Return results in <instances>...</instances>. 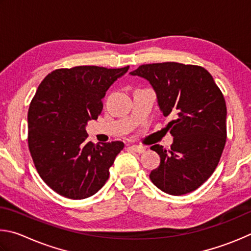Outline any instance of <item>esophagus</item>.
Wrapping results in <instances>:
<instances>
[{
  "mask_svg": "<svg viewBox=\"0 0 251 251\" xmlns=\"http://www.w3.org/2000/svg\"><path fill=\"white\" fill-rule=\"evenodd\" d=\"M130 148H131V150H133L134 152H138V153L146 152V148L142 146H137V144H133V146H131Z\"/></svg>",
  "mask_w": 251,
  "mask_h": 251,
  "instance_id": "esophagus-1",
  "label": "esophagus"
}]
</instances>
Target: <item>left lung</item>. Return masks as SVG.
Returning a JSON list of instances; mask_svg holds the SVG:
<instances>
[{
	"label": "left lung",
	"instance_id": "1",
	"mask_svg": "<svg viewBox=\"0 0 251 251\" xmlns=\"http://www.w3.org/2000/svg\"><path fill=\"white\" fill-rule=\"evenodd\" d=\"M132 76L147 79L169 122L174 141L170 150L151 147L161 157L150 178L170 195L199 188L214 173L225 148L227 108L222 91L207 70L195 65L160 63L140 66Z\"/></svg>",
	"mask_w": 251,
	"mask_h": 251
}]
</instances>
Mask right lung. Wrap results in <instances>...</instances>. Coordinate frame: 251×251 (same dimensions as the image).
<instances>
[{"instance_id": "right-lung-1", "label": "right lung", "mask_w": 251, "mask_h": 251, "mask_svg": "<svg viewBox=\"0 0 251 251\" xmlns=\"http://www.w3.org/2000/svg\"><path fill=\"white\" fill-rule=\"evenodd\" d=\"M128 70L129 66L61 68L38 86L27 114L28 148L39 176L57 194L83 200L107 182L125 144L87 142L86 126L98 119L105 91Z\"/></svg>"}]
</instances>
